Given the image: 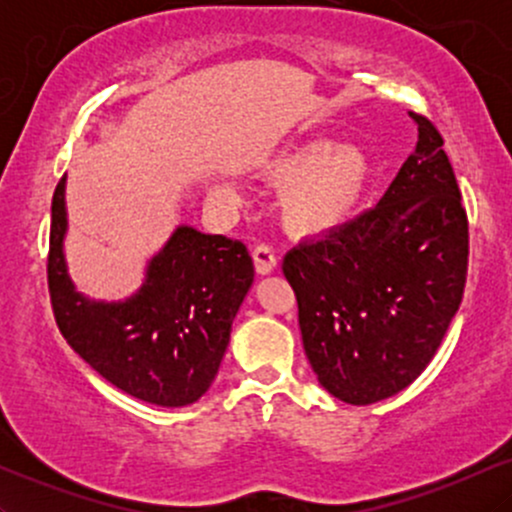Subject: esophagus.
<instances>
[{
	"mask_svg": "<svg viewBox=\"0 0 512 512\" xmlns=\"http://www.w3.org/2000/svg\"><path fill=\"white\" fill-rule=\"evenodd\" d=\"M252 260H255V269L257 274H272L276 269V264H279V260H276L272 245L262 243L257 245L255 250H252Z\"/></svg>",
	"mask_w": 512,
	"mask_h": 512,
	"instance_id": "esophagus-1",
	"label": "esophagus"
}]
</instances>
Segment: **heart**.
Segmentation results:
<instances>
[{
    "instance_id": "heart-1",
    "label": "heart",
    "mask_w": 512,
    "mask_h": 512,
    "mask_svg": "<svg viewBox=\"0 0 512 512\" xmlns=\"http://www.w3.org/2000/svg\"><path fill=\"white\" fill-rule=\"evenodd\" d=\"M269 180L284 185L281 214L303 233H322L342 226L356 214L373 182V163L356 144L310 139L279 151L267 161ZM223 197H233L221 185Z\"/></svg>"
}]
</instances>
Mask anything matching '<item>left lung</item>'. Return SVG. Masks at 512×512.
Returning a JSON list of instances; mask_svg holds the SVG:
<instances>
[{"label":"left lung","instance_id":"8db88e82","mask_svg":"<svg viewBox=\"0 0 512 512\" xmlns=\"http://www.w3.org/2000/svg\"><path fill=\"white\" fill-rule=\"evenodd\" d=\"M409 115L419 142L383 199L284 257L305 356L332 397L358 407L424 373L467 281V211L443 137Z\"/></svg>","mask_w":512,"mask_h":512}]
</instances>
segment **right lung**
<instances>
[{
  "label": "right lung",
  "instance_id": "add662e5",
  "mask_svg": "<svg viewBox=\"0 0 512 512\" xmlns=\"http://www.w3.org/2000/svg\"><path fill=\"white\" fill-rule=\"evenodd\" d=\"M52 197L48 286L67 344L110 385L158 407L197 402L219 373L231 325L248 296L255 264L240 240L178 226L146 264L134 296L91 301L76 291L64 260L67 202Z\"/></svg>",
  "mask_w": 512,
  "mask_h": 512
}]
</instances>
